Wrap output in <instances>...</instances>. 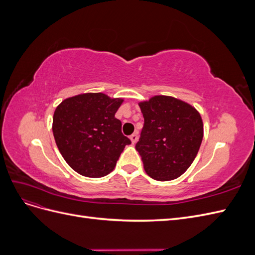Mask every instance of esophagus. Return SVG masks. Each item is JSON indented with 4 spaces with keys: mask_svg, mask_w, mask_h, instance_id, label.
Instances as JSON below:
<instances>
[{
    "mask_svg": "<svg viewBox=\"0 0 255 255\" xmlns=\"http://www.w3.org/2000/svg\"><path fill=\"white\" fill-rule=\"evenodd\" d=\"M129 139L132 140V143L134 144V143H136V141L138 140V133L136 132V133H134V134H132L129 136Z\"/></svg>",
    "mask_w": 255,
    "mask_h": 255,
    "instance_id": "obj_1",
    "label": "esophagus"
}]
</instances>
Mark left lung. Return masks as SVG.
Returning <instances> with one entry per match:
<instances>
[{
	"label": "left lung",
	"instance_id": "8db88e82",
	"mask_svg": "<svg viewBox=\"0 0 255 255\" xmlns=\"http://www.w3.org/2000/svg\"><path fill=\"white\" fill-rule=\"evenodd\" d=\"M143 128L136 150L143 168L156 181L181 176L196 158L203 138L201 116L172 97L156 96L139 103Z\"/></svg>",
	"mask_w": 255,
	"mask_h": 255
}]
</instances>
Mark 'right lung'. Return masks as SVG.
I'll use <instances>...</instances> for the list:
<instances>
[{
  "label": "right lung",
  "instance_id": "1",
  "mask_svg": "<svg viewBox=\"0 0 255 255\" xmlns=\"http://www.w3.org/2000/svg\"><path fill=\"white\" fill-rule=\"evenodd\" d=\"M122 99L101 92L64 100L53 117V135L57 148L74 171L88 177H102L114 170L130 140L115 118Z\"/></svg>",
  "mask_w": 255,
  "mask_h": 255
}]
</instances>
